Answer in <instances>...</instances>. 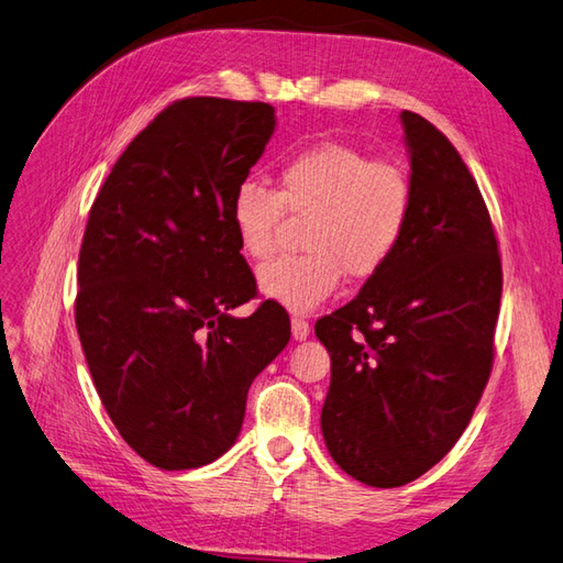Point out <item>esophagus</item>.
Listing matches in <instances>:
<instances>
[{
	"instance_id": "1",
	"label": "esophagus",
	"mask_w": 563,
	"mask_h": 563,
	"mask_svg": "<svg viewBox=\"0 0 563 563\" xmlns=\"http://www.w3.org/2000/svg\"><path fill=\"white\" fill-rule=\"evenodd\" d=\"M311 333V325L305 319H292V338L295 340H307Z\"/></svg>"
}]
</instances>
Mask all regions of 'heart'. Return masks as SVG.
Returning <instances> with one entry per match:
<instances>
[{"instance_id":"obj_1","label":"heart","mask_w":563,"mask_h":563,"mask_svg":"<svg viewBox=\"0 0 563 563\" xmlns=\"http://www.w3.org/2000/svg\"><path fill=\"white\" fill-rule=\"evenodd\" d=\"M285 213L309 219L301 233L307 254L262 266L258 290L309 313L335 292L342 273L364 283L393 262L413 213L411 173L344 142L301 150L280 166L278 190L254 180L235 187L230 223L242 254L264 262L276 252Z\"/></svg>"}]
</instances>
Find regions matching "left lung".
I'll return each mask as SVG.
<instances>
[{"label":"left lung","mask_w":563,"mask_h":563,"mask_svg":"<svg viewBox=\"0 0 563 563\" xmlns=\"http://www.w3.org/2000/svg\"><path fill=\"white\" fill-rule=\"evenodd\" d=\"M413 213L395 258L316 321L330 352L321 430L371 487L419 478L452 450L493 371L501 262L485 199L454 144L401 111Z\"/></svg>","instance_id":"obj_1"}]
</instances>
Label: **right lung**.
<instances>
[{
    "mask_svg": "<svg viewBox=\"0 0 563 563\" xmlns=\"http://www.w3.org/2000/svg\"><path fill=\"white\" fill-rule=\"evenodd\" d=\"M276 131L264 102L187 97L128 144L78 256L76 328L121 438L164 471L211 464L240 435L252 380L290 342L240 254L230 197Z\"/></svg>",
    "mask_w": 563,
    "mask_h": 563,
    "instance_id": "right-lung-1",
    "label": "right lung"
}]
</instances>
